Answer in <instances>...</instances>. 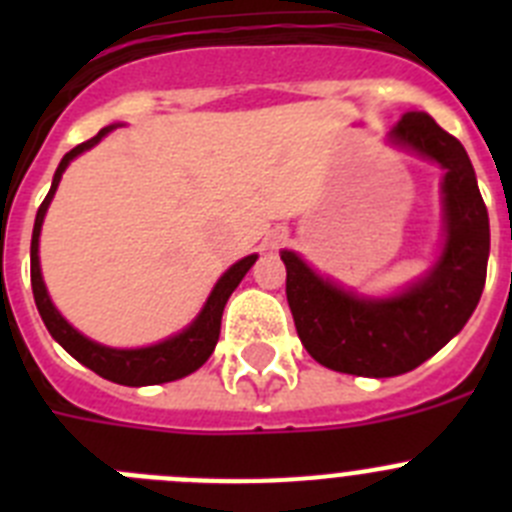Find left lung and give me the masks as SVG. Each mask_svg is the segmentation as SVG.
<instances>
[{"mask_svg": "<svg viewBox=\"0 0 512 512\" xmlns=\"http://www.w3.org/2000/svg\"><path fill=\"white\" fill-rule=\"evenodd\" d=\"M390 138L446 169V246L431 274L392 300H359L282 251L302 346L318 364L356 377H397L431 359L472 318L487 279L490 217L464 146L425 112H405Z\"/></svg>", "mask_w": 512, "mask_h": 512, "instance_id": "8db88e82", "label": "left lung"}]
</instances>
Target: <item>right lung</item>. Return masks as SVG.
Returning <instances> with one entry per match:
<instances>
[{"instance_id":"right-lung-1","label":"right lung","mask_w":512,"mask_h":512,"mask_svg":"<svg viewBox=\"0 0 512 512\" xmlns=\"http://www.w3.org/2000/svg\"><path fill=\"white\" fill-rule=\"evenodd\" d=\"M110 128H102L94 138L84 140L76 148H71L66 156L61 158L58 164L56 176H53L51 192L45 194L43 205L38 207V215H35V228H33V243H30V282H33V297L35 305H38L40 318H43L45 328L61 343L76 361H81L84 366H89L94 374L110 379L117 384H128V387H143V384H164L174 382V379H182L187 374L197 372L210 354L215 351V343L220 338V320H223V310L228 297L233 295V289L241 284V279L246 277V271L251 269L256 256H246L238 264L230 266L225 271L220 282L212 289L210 300L202 307L200 318L194 320L184 333L169 338L164 343H156V346L148 348H133V351H117V348L99 346V343L89 341L81 333H76L66 320L58 315V310L53 307L51 297L45 292L43 277H40V264H38V235L40 225H43V217L48 205L53 200V192H56L58 182H61V174L66 171L71 158H76L79 153H84L87 148L97 146L104 135L110 133Z\"/></svg>"}]
</instances>
